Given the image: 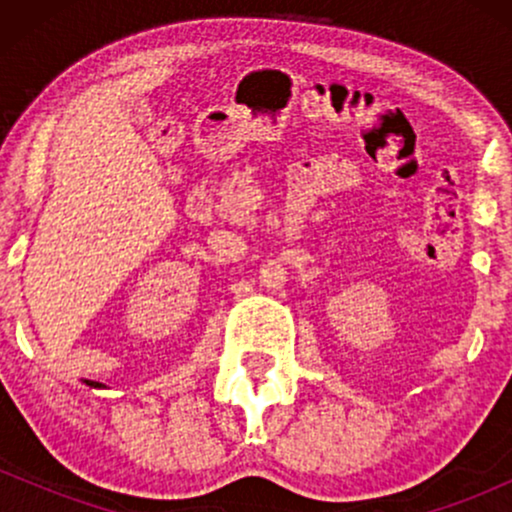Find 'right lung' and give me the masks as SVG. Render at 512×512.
<instances>
[{"instance_id":"right-lung-1","label":"right lung","mask_w":512,"mask_h":512,"mask_svg":"<svg viewBox=\"0 0 512 512\" xmlns=\"http://www.w3.org/2000/svg\"><path fill=\"white\" fill-rule=\"evenodd\" d=\"M98 387H101V385H98Z\"/></svg>"}]
</instances>
